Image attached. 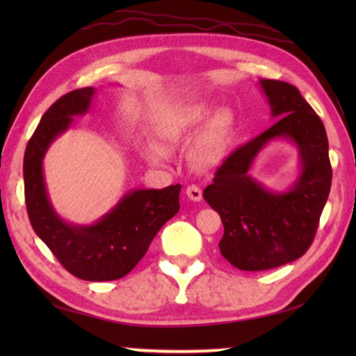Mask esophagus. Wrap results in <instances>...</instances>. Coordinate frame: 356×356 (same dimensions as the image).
Here are the masks:
<instances>
[{
	"label": "esophagus",
	"instance_id": "1",
	"mask_svg": "<svg viewBox=\"0 0 356 356\" xmlns=\"http://www.w3.org/2000/svg\"><path fill=\"white\" fill-rule=\"evenodd\" d=\"M185 193L188 195V199L193 200V202H200V199H202V190H200L199 186H195V185L186 186Z\"/></svg>",
	"mask_w": 356,
	"mask_h": 356
}]
</instances>
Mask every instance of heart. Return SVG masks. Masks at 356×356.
Wrapping results in <instances>:
<instances>
[{
  "instance_id": "1",
  "label": "heart",
  "mask_w": 356,
  "mask_h": 356,
  "mask_svg": "<svg viewBox=\"0 0 356 356\" xmlns=\"http://www.w3.org/2000/svg\"><path fill=\"white\" fill-rule=\"evenodd\" d=\"M213 113V107L208 104H200L195 107L188 108L180 113V115L171 118L163 128L165 139L170 143L184 142L188 136L194 130H197L203 122H207L208 118ZM231 128V115L229 111L220 110L211 118L207 130L203 131L200 139L195 143L193 149L191 161L200 170L211 168L220 161L226 136ZM149 157L154 162H161L163 159V153L156 147L149 148Z\"/></svg>"
}]
</instances>
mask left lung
<instances>
[{
    "mask_svg": "<svg viewBox=\"0 0 356 356\" xmlns=\"http://www.w3.org/2000/svg\"><path fill=\"white\" fill-rule=\"evenodd\" d=\"M277 122L234 149L218 166L203 199L220 214V254L241 270H266L305 255L326 205L332 166L326 128L297 87L261 79ZM286 137L299 148L302 174L289 192L272 193L248 176L253 159L272 138Z\"/></svg>",
    "mask_w": 356,
    "mask_h": 356,
    "instance_id": "left-lung-1",
    "label": "left lung"
}]
</instances>
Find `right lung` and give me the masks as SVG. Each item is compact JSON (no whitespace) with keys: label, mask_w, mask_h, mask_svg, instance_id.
<instances>
[{"label":"right lung","mask_w":356,"mask_h":356,"mask_svg":"<svg viewBox=\"0 0 356 356\" xmlns=\"http://www.w3.org/2000/svg\"><path fill=\"white\" fill-rule=\"evenodd\" d=\"M93 95V87L73 90L44 113L26 148L24 195L36 236L72 275L87 282H111L125 277L140 261L156 234L179 213L182 185L130 191L90 226L70 225L55 213L45 190L42 159L50 143L70 127L72 118L90 108Z\"/></svg>","instance_id":"obj_1"}]
</instances>
